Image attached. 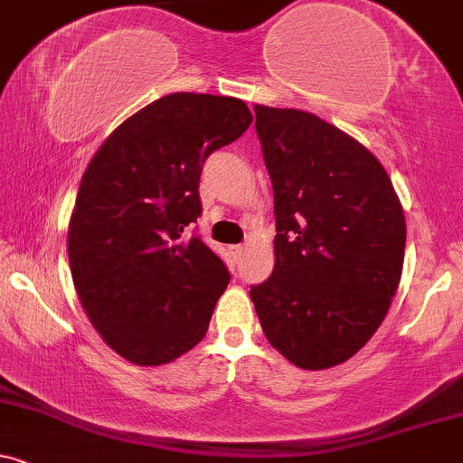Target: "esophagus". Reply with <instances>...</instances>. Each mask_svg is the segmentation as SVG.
Returning a JSON list of instances; mask_svg holds the SVG:
<instances>
[{
  "label": "esophagus",
  "mask_w": 463,
  "mask_h": 463,
  "mask_svg": "<svg viewBox=\"0 0 463 463\" xmlns=\"http://www.w3.org/2000/svg\"><path fill=\"white\" fill-rule=\"evenodd\" d=\"M230 253L233 255V258H241V255L244 253V244H232V247H230Z\"/></svg>",
  "instance_id": "34e87169"
}]
</instances>
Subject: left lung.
Returning a JSON list of instances; mask_svg holds the SVG:
<instances>
[{"label":"left lung","mask_w":463,"mask_h":463,"mask_svg":"<svg viewBox=\"0 0 463 463\" xmlns=\"http://www.w3.org/2000/svg\"><path fill=\"white\" fill-rule=\"evenodd\" d=\"M275 197V266L251 286L266 340L295 366L346 362L401 281L405 216L366 146L317 114L255 106Z\"/></svg>","instance_id":"1"}]
</instances>
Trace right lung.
I'll return each instance as SVG.
<instances>
[{"label": "right lung", "instance_id": "1", "mask_svg": "<svg viewBox=\"0 0 463 463\" xmlns=\"http://www.w3.org/2000/svg\"><path fill=\"white\" fill-rule=\"evenodd\" d=\"M253 121L233 97L173 92L118 125L81 177L69 264L81 307L125 360L157 366L208 331L230 270L201 238L199 179Z\"/></svg>", "mask_w": 463, "mask_h": 463}]
</instances>
